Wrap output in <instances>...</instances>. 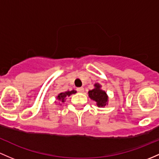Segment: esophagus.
<instances>
[{"label":"esophagus","mask_w":159,"mask_h":159,"mask_svg":"<svg viewBox=\"0 0 159 159\" xmlns=\"http://www.w3.org/2000/svg\"><path fill=\"white\" fill-rule=\"evenodd\" d=\"M77 91H78V92H79V93H83L84 92V88H77Z\"/></svg>","instance_id":"esophagus-1"}]
</instances>
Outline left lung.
Wrapping results in <instances>:
<instances>
[{"label":"left lung","instance_id":"obj_1","mask_svg":"<svg viewBox=\"0 0 159 159\" xmlns=\"http://www.w3.org/2000/svg\"><path fill=\"white\" fill-rule=\"evenodd\" d=\"M94 88L88 91V96L96 102V104L98 107H104L108 104V95L105 91L101 89V85L99 83L93 84Z\"/></svg>","mask_w":159,"mask_h":159}]
</instances>
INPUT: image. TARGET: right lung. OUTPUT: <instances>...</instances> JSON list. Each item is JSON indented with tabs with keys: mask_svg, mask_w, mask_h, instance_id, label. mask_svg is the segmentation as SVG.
<instances>
[{
	"mask_svg": "<svg viewBox=\"0 0 159 159\" xmlns=\"http://www.w3.org/2000/svg\"><path fill=\"white\" fill-rule=\"evenodd\" d=\"M77 91H75V90H72V91H65V92H61L58 93V96H56V99L58 100V101H59L60 105H61V103H65L67 97L71 96V94H74V93H75Z\"/></svg>",
	"mask_w": 159,
	"mask_h": 159,
	"instance_id": "right-lung-1",
	"label": "right lung"
}]
</instances>
